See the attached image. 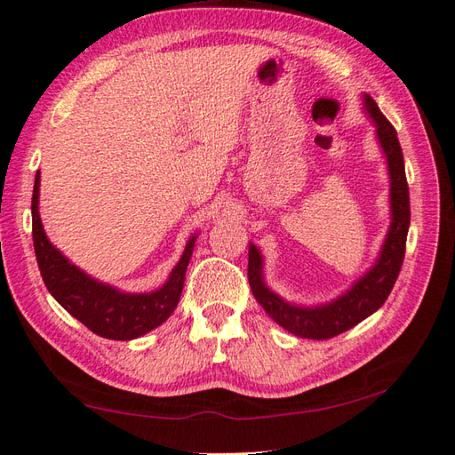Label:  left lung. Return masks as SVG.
Masks as SVG:
<instances>
[{"mask_svg":"<svg viewBox=\"0 0 455 455\" xmlns=\"http://www.w3.org/2000/svg\"><path fill=\"white\" fill-rule=\"evenodd\" d=\"M363 108L375 126V136L385 154L390 180V225L375 264L341 296L325 304L299 306L283 299L266 283L262 252L256 244H248V282L256 301L280 327L304 339H331L375 314L387 301L404 260L408 227H411V197H408L403 149L398 144L396 130L390 126L369 94H363Z\"/></svg>","mask_w":455,"mask_h":455,"instance_id":"left-lung-1","label":"left lung"}]
</instances>
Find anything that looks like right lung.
<instances>
[{
    "label": "right lung",
    "mask_w": 455,
    "mask_h": 455,
    "mask_svg": "<svg viewBox=\"0 0 455 455\" xmlns=\"http://www.w3.org/2000/svg\"><path fill=\"white\" fill-rule=\"evenodd\" d=\"M39 187L41 173L37 172L31 199L33 246L43 282L51 296L80 323H84L92 333L106 337V339H138L151 329L162 325L180 304L185 272L197 235L187 240L180 262L175 264L164 286L144 293L122 291L80 270L47 238L39 215Z\"/></svg>",
    "instance_id": "obj_1"
}]
</instances>
